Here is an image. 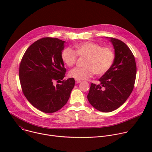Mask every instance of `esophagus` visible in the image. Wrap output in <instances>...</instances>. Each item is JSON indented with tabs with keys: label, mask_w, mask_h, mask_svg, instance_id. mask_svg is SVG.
<instances>
[{
	"label": "esophagus",
	"mask_w": 152,
	"mask_h": 152,
	"mask_svg": "<svg viewBox=\"0 0 152 152\" xmlns=\"http://www.w3.org/2000/svg\"><path fill=\"white\" fill-rule=\"evenodd\" d=\"M75 82H76V83H80V82H81V81L80 80H75Z\"/></svg>",
	"instance_id": "esophagus-1"
}]
</instances>
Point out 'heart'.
Returning <instances> with one entry per match:
<instances>
[{
	"mask_svg": "<svg viewBox=\"0 0 152 152\" xmlns=\"http://www.w3.org/2000/svg\"><path fill=\"white\" fill-rule=\"evenodd\" d=\"M61 59L68 67L76 63L77 56L85 57L83 67H75L69 72L70 77L81 80L91 77L105 74L111 68L115 59V53L109 47H102L94 42H83L74 46V51L65 48L61 53Z\"/></svg>",
	"mask_w": 152,
	"mask_h": 152,
	"instance_id": "1",
	"label": "heart"
}]
</instances>
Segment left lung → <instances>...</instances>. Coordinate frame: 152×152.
I'll list each match as a JSON object with an SVG mask.
<instances>
[{
  "label": "left lung",
  "mask_w": 152,
  "mask_h": 152,
  "mask_svg": "<svg viewBox=\"0 0 152 152\" xmlns=\"http://www.w3.org/2000/svg\"><path fill=\"white\" fill-rule=\"evenodd\" d=\"M115 49L111 68L100 78V83H91L88 100L96 110L109 113L121 106L132 93L136 79L135 57L129 47L120 39L111 38Z\"/></svg>",
  "instance_id": "8db88e82"
}]
</instances>
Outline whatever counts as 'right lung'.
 <instances>
[{
  "mask_svg": "<svg viewBox=\"0 0 152 152\" xmlns=\"http://www.w3.org/2000/svg\"><path fill=\"white\" fill-rule=\"evenodd\" d=\"M64 42L56 38H42L27 49L20 64L23 94L45 113H55L66 104L75 86L74 78L63 79L66 69L61 55ZM54 81L58 83L56 86Z\"/></svg>",
  "mask_w": 152,
  "mask_h": 152,
  "instance_id": "right-lung-1",
  "label": "right lung"
}]
</instances>
